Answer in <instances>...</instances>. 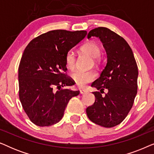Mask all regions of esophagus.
Instances as JSON below:
<instances>
[{"label": "esophagus", "instance_id": "obj_1", "mask_svg": "<svg viewBox=\"0 0 154 154\" xmlns=\"http://www.w3.org/2000/svg\"><path fill=\"white\" fill-rule=\"evenodd\" d=\"M80 92H81V94H85V93H87L88 92V90H80Z\"/></svg>", "mask_w": 154, "mask_h": 154}]
</instances>
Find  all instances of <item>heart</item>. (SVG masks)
<instances>
[{"mask_svg": "<svg viewBox=\"0 0 154 154\" xmlns=\"http://www.w3.org/2000/svg\"><path fill=\"white\" fill-rule=\"evenodd\" d=\"M81 50L83 53H85L93 58L94 63L100 62L101 48L97 43L94 41H89L82 46ZM75 58L73 51H69L65 56V64L66 66L70 70L74 69ZM96 75L93 71H75L71 74V78L75 81L77 86L83 88L86 84L93 81Z\"/></svg>", "mask_w": 154, "mask_h": 154, "instance_id": "b5f03b06", "label": "heart"}]
</instances>
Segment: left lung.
Returning <instances> with one entry per match:
<instances>
[{"label":"left lung","instance_id":"1","mask_svg":"<svg viewBox=\"0 0 154 154\" xmlns=\"http://www.w3.org/2000/svg\"><path fill=\"white\" fill-rule=\"evenodd\" d=\"M97 37L107 54V63L92 87L100 92L92 93L95 102L86 109L92 122L105 128L119 125L125 119L137 92L138 68L133 52L123 38L106 27H98L88 33V38ZM105 89L108 92L102 96Z\"/></svg>","mask_w":154,"mask_h":154}]
</instances>
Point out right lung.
<instances>
[{
  "label": "right lung",
  "mask_w": 154,
  "mask_h": 154,
  "mask_svg": "<svg viewBox=\"0 0 154 154\" xmlns=\"http://www.w3.org/2000/svg\"><path fill=\"white\" fill-rule=\"evenodd\" d=\"M86 35V31H50L33 38L25 48L18 69L19 97L35 125L58 123L69 101L79 94V91L62 88L74 85L64 73L67 70L65 56Z\"/></svg>",
  "instance_id": "obj_1"
}]
</instances>
